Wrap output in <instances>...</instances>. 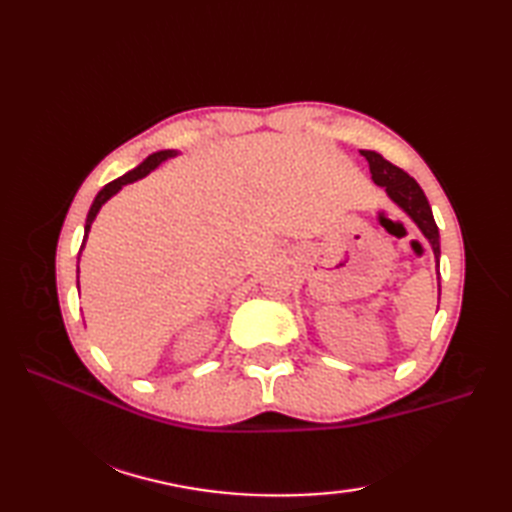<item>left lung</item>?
Segmentation results:
<instances>
[{
	"instance_id": "8db88e82",
	"label": "left lung",
	"mask_w": 512,
	"mask_h": 512,
	"mask_svg": "<svg viewBox=\"0 0 512 512\" xmlns=\"http://www.w3.org/2000/svg\"><path fill=\"white\" fill-rule=\"evenodd\" d=\"M361 154L369 162V171H372L374 182L380 184V187H385L389 198L394 200L400 209H405L411 220L420 226L424 237L429 239L433 255H436V262L440 264V233H438L436 220H433L431 206L420 189V184L413 180L407 171H402L400 167L391 165L389 160L376 154V151L363 149ZM438 277H440V273H438Z\"/></svg>"
}]
</instances>
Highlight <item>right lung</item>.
I'll return each mask as SVG.
<instances>
[{"label":"right lung","mask_w":512,"mask_h":512,"mask_svg":"<svg viewBox=\"0 0 512 512\" xmlns=\"http://www.w3.org/2000/svg\"><path fill=\"white\" fill-rule=\"evenodd\" d=\"M173 156V151H156V154H151L147 160H143L140 162V165L134 169V171H129V173H125V176H121L118 180H112L110 184H105V187L99 191V195H96V200L92 202V206H90V213H88V220H85V235H83V244H81V248H79V253L83 250V246H85V237H88V231H90V226H92V222H94V217H96V213H99V209L101 206L112 198V195L123 187V184H127V182H134V180H138V178H143V176H147V173L151 171V169H156L162 160H167V158H171Z\"/></svg>","instance_id":"1"}]
</instances>
